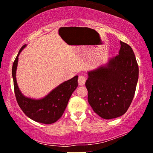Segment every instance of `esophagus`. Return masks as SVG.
<instances>
[{
	"mask_svg": "<svg viewBox=\"0 0 153 153\" xmlns=\"http://www.w3.org/2000/svg\"><path fill=\"white\" fill-rule=\"evenodd\" d=\"M86 81V79L83 75H79L78 78V84L80 85H84Z\"/></svg>",
	"mask_w": 153,
	"mask_h": 153,
	"instance_id": "1",
	"label": "esophagus"
}]
</instances>
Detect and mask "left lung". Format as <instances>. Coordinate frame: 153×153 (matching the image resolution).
<instances>
[{
    "mask_svg": "<svg viewBox=\"0 0 153 153\" xmlns=\"http://www.w3.org/2000/svg\"><path fill=\"white\" fill-rule=\"evenodd\" d=\"M119 54L87 73L85 86L93 111L105 120L123 115L129 108L138 80V66L134 51L120 41Z\"/></svg>",
    "mask_w": 153,
    "mask_h": 153,
    "instance_id": "1",
    "label": "left lung"
}]
</instances>
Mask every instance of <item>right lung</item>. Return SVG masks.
<instances>
[{"instance_id": "right-lung-1", "label": "right lung", "mask_w": 153, "mask_h": 153, "mask_svg": "<svg viewBox=\"0 0 153 153\" xmlns=\"http://www.w3.org/2000/svg\"><path fill=\"white\" fill-rule=\"evenodd\" d=\"M26 45L22 46L13 63V74L14 89L18 104L24 114L33 120L42 124H52L62 117L69 99L78 87V75L65 81L40 99H33L22 94L16 80L18 56Z\"/></svg>"}]
</instances>
